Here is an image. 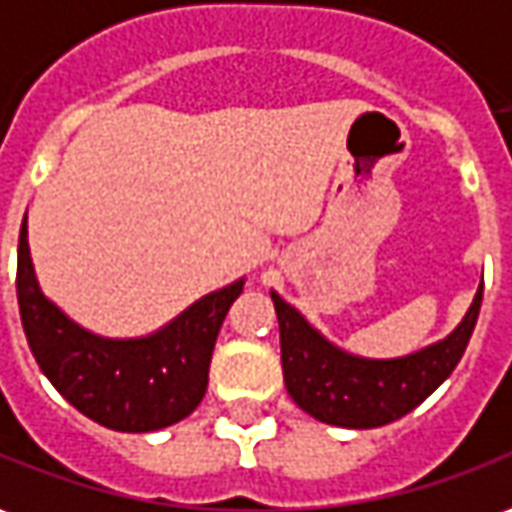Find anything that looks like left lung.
<instances>
[{
    "mask_svg": "<svg viewBox=\"0 0 512 512\" xmlns=\"http://www.w3.org/2000/svg\"><path fill=\"white\" fill-rule=\"evenodd\" d=\"M281 331V365L292 401L312 418L345 429H373L412 412L451 376L465 354L482 306L471 309L446 340L398 359H365L329 343L306 317L270 292Z\"/></svg>",
    "mask_w": 512,
    "mask_h": 512,
    "instance_id": "obj_1",
    "label": "left lung"
}]
</instances>
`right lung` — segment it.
Segmentation results:
<instances>
[{
    "instance_id": "right-lung-1",
    "label": "right lung",
    "mask_w": 512,
    "mask_h": 512,
    "mask_svg": "<svg viewBox=\"0 0 512 512\" xmlns=\"http://www.w3.org/2000/svg\"><path fill=\"white\" fill-rule=\"evenodd\" d=\"M242 287L245 278L203 295L147 337H100L41 292L27 245V214L21 222L16 295L30 351L74 410L116 432H155L195 412L206 396L222 320Z\"/></svg>"
}]
</instances>
